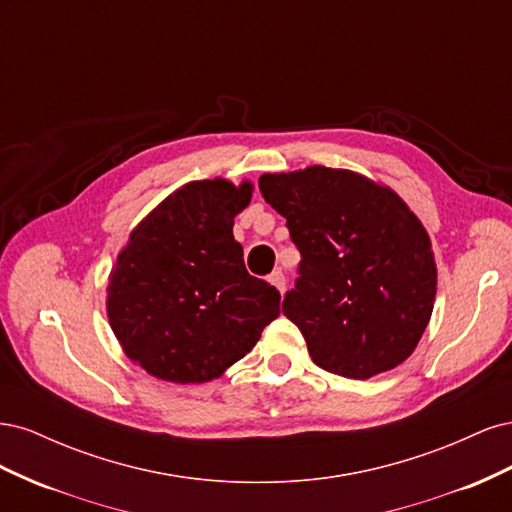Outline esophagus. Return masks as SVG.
<instances>
[{
  "mask_svg": "<svg viewBox=\"0 0 512 512\" xmlns=\"http://www.w3.org/2000/svg\"><path fill=\"white\" fill-rule=\"evenodd\" d=\"M269 282H271V284H273L277 290H280V292H284V290H286V277H284V273H282L280 269H277V271H273V273H271Z\"/></svg>",
  "mask_w": 512,
  "mask_h": 512,
  "instance_id": "1",
  "label": "esophagus"
}]
</instances>
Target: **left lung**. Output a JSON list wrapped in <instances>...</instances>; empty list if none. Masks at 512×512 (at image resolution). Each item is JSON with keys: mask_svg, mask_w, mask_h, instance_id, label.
<instances>
[{"mask_svg": "<svg viewBox=\"0 0 512 512\" xmlns=\"http://www.w3.org/2000/svg\"><path fill=\"white\" fill-rule=\"evenodd\" d=\"M301 252L284 314L312 361L367 380L404 363L436 301V262L423 224L391 188L344 168L262 175Z\"/></svg>", "mask_w": 512, "mask_h": 512, "instance_id": "left-lung-1", "label": "left lung"}]
</instances>
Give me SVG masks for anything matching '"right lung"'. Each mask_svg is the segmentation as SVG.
<instances>
[{
    "label": "right lung",
    "instance_id": "right-lung-1",
    "mask_svg": "<svg viewBox=\"0 0 512 512\" xmlns=\"http://www.w3.org/2000/svg\"><path fill=\"white\" fill-rule=\"evenodd\" d=\"M252 183L190 181L138 224L108 277V322L128 359L177 384L222 376L280 316V292L247 273L232 237Z\"/></svg>",
    "mask_w": 512,
    "mask_h": 512
}]
</instances>
